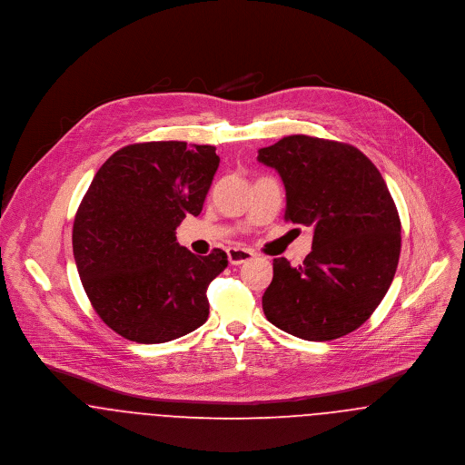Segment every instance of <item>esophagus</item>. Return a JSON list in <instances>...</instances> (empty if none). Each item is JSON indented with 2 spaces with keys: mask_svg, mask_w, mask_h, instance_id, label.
I'll return each instance as SVG.
<instances>
[{
  "mask_svg": "<svg viewBox=\"0 0 465 465\" xmlns=\"http://www.w3.org/2000/svg\"><path fill=\"white\" fill-rule=\"evenodd\" d=\"M253 257H255V253L248 248H230L228 250V260L232 265H241Z\"/></svg>",
  "mask_w": 465,
  "mask_h": 465,
  "instance_id": "34e87169",
  "label": "esophagus"
}]
</instances>
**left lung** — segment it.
<instances>
[{"instance_id": "left-lung-1", "label": "left lung", "mask_w": 465, "mask_h": 465, "mask_svg": "<svg viewBox=\"0 0 465 465\" xmlns=\"http://www.w3.org/2000/svg\"><path fill=\"white\" fill-rule=\"evenodd\" d=\"M285 185V219L313 228L302 265L272 260L262 296L269 322L305 341H331L363 324L387 294L401 223L376 165L351 144L289 135L258 150Z\"/></svg>"}]
</instances>
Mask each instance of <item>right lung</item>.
Segmentation results:
<instances>
[{
	"label": "right lung",
	"instance_id": "obj_1",
	"mask_svg": "<svg viewBox=\"0 0 465 465\" xmlns=\"http://www.w3.org/2000/svg\"><path fill=\"white\" fill-rule=\"evenodd\" d=\"M219 156L180 141L121 148L96 173L73 224V255L104 324L139 344L200 328L208 283L228 257H198L176 242L185 215H200Z\"/></svg>",
	"mask_w": 465,
	"mask_h": 465
}]
</instances>
